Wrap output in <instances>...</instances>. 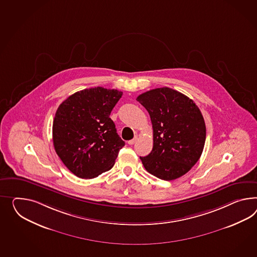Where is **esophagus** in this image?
Segmentation results:
<instances>
[{"instance_id": "34e87169", "label": "esophagus", "mask_w": 257, "mask_h": 257, "mask_svg": "<svg viewBox=\"0 0 257 257\" xmlns=\"http://www.w3.org/2000/svg\"><path fill=\"white\" fill-rule=\"evenodd\" d=\"M137 140H138V138H137V137H135V138L132 139L131 141H128V142H127V144L130 145H134V144L137 142Z\"/></svg>"}]
</instances>
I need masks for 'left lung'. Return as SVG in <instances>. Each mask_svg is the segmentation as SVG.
Here are the masks:
<instances>
[{"mask_svg":"<svg viewBox=\"0 0 257 257\" xmlns=\"http://www.w3.org/2000/svg\"><path fill=\"white\" fill-rule=\"evenodd\" d=\"M137 100L150 114L153 149L141 157L145 170L165 181L184 175L198 162L206 140V125L196 103L170 87L152 89Z\"/></svg>","mask_w":257,"mask_h":257,"instance_id":"8db88e82","label":"left lung"}]
</instances>
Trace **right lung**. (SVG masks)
Segmentation results:
<instances>
[{
    "label": "right lung",
    "mask_w": 257,
    "mask_h": 257,
    "mask_svg": "<svg viewBox=\"0 0 257 257\" xmlns=\"http://www.w3.org/2000/svg\"><path fill=\"white\" fill-rule=\"evenodd\" d=\"M122 94L97 86L74 93L59 106L53 121L54 148L77 177L92 179L111 170L125 145L110 118Z\"/></svg>",
    "instance_id": "1"
}]
</instances>
